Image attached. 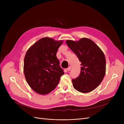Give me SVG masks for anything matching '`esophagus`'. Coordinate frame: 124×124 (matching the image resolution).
Here are the masks:
<instances>
[{"label": "esophagus", "instance_id": "obj_1", "mask_svg": "<svg viewBox=\"0 0 124 124\" xmlns=\"http://www.w3.org/2000/svg\"><path fill=\"white\" fill-rule=\"evenodd\" d=\"M71 67H70V66H69L68 68L67 69V71H70L71 70Z\"/></svg>", "mask_w": 124, "mask_h": 124}]
</instances>
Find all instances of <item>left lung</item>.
Instances as JSON below:
<instances>
[{"mask_svg": "<svg viewBox=\"0 0 124 124\" xmlns=\"http://www.w3.org/2000/svg\"><path fill=\"white\" fill-rule=\"evenodd\" d=\"M66 43L81 62L79 76L72 80L73 87L83 93L93 91L101 83L106 73L104 53L88 38H82L78 41L67 40Z\"/></svg>", "mask_w": 124, "mask_h": 124, "instance_id": "8db88e82", "label": "left lung"}]
</instances>
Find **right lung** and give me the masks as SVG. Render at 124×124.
Returning <instances> with one entry per match:
<instances>
[{"label":"right lung","mask_w":124,"mask_h":124,"mask_svg":"<svg viewBox=\"0 0 124 124\" xmlns=\"http://www.w3.org/2000/svg\"><path fill=\"white\" fill-rule=\"evenodd\" d=\"M62 42L45 37L26 52L24 62L26 80L30 87L39 94L46 95L54 90L64 74L56 57Z\"/></svg>","instance_id":"obj_1"}]
</instances>
